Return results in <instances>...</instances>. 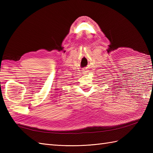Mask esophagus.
Instances as JSON below:
<instances>
[{
  "instance_id": "1",
  "label": "esophagus",
  "mask_w": 153,
  "mask_h": 153,
  "mask_svg": "<svg viewBox=\"0 0 153 153\" xmlns=\"http://www.w3.org/2000/svg\"><path fill=\"white\" fill-rule=\"evenodd\" d=\"M84 72H85V71H84Z\"/></svg>"
}]
</instances>
